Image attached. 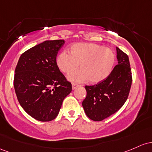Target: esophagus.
<instances>
[{
  "label": "esophagus",
  "mask_w": 152,
  "mask_h": 152,
  "mask_svg": "<svg viewBox=\"0 0 152 152\" xmlns=\"http://www.w3.org/2000/svg\"><path fill=\"white\" fill-rule=\"evenodd\" d=\"M72 89L75 90L77 88V87H78V86H79V85H78L77 84H75V83H72Z\"/></svg>",
  "instance_id": "esophagus-1"
}]
</instances>
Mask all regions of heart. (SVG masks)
<instances>
[{
  "mask_svg": "<svg viewBox=\"0 0 152 152\" xmlns=\"http://www.w3.org/2000/svg\"><path fill=\"white\" fill-rule=\"evenodd\" d=\"M70 53L63 51L57 55V64L62 72L72 73L69 79L75 83L89 80L93 84L105 80L113 71L115 62L113 51L94 43H77L70 47Z\"/></svg>",
  "mask_w": 152,
  "mask_h": 152,
  "instance_id": "obj_1",
  "label": "heart"
}]
</instances>
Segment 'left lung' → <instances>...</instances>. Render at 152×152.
Returning a JSON list of instances; mask_svg holds the SVG:
<instances>
[{"label": "left lung", "mask_w": 152, "mask_h": 152, "mask_svg": "<svg viewBox=\"0 0 152 152\" xmlns=\"http://www.w3.org/2000/svg\"><path fill=\"white\" fill-rule=\"evenodd\" d=\"M118 64L108 78L94 85H85L86 98L83 101L87 116L101 121L117 112L126 101L132 75L129 57L116 47Z\"/></svg>", "instance_id": "obj_1"}]
</instances>
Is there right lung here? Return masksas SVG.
I'll use <instances>...</instances> for the list:
<instances>
[{
  "label": "right lung",
  "instance_id": "1",
  "mask_svg": "<svg viewBox=\"0 0 152 152\" xmlns=\"http://www.w3.org/2000/svg\"><path fill=\"white\" fill-rule=\"evenodd\" d=\"M63 39L45 41L23 52L15 69L13 85L20 105L40 121L57 116L72 84L61 72L56 59Z\"/></svg>",
  "mask_w": 152,
  "mask_h": 152
}]
</instances>
